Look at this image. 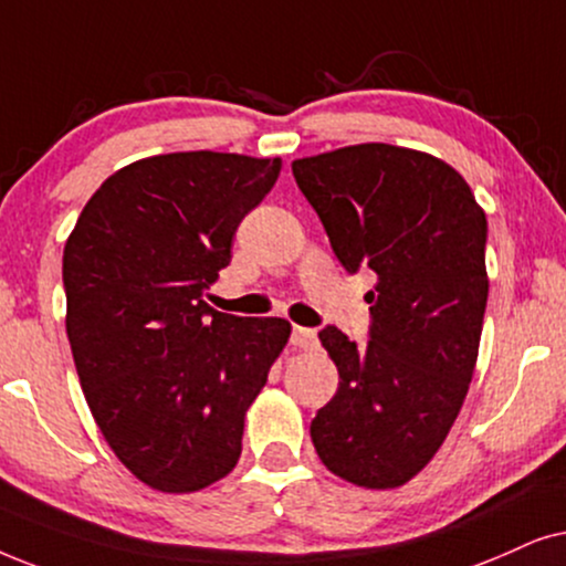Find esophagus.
I'll return each mask as SVG.
<instances>
[{
	"instance_id": "34e87169",
	"label": "esophagus",
	"mask_w": 566,
	"mask_h": 566,
	"mask_svg": "<svg viewBox=\"0 0 566 566\" xmlns=\"http://www.w3.org/2000/svg\"><path fill=\"white\" fill-rule=\"evenodd\" d=\"M290 342L295 344V346H300V349H313V346H318V336H315L313 328L295 326V328H292Z\"/></svg>"
}]
</instances>
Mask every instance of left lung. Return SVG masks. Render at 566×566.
Here are the masks:
<instances>
[{
    "mask_svg": "<svg viewBox=\"0 0 566 566\" xmlns=\"http://www.w3.org/2000/svg\"><path fill=\"white\" fill-rule=\"evenodd\" d=\"M349 274L373 269L367 344L318 334L338 388L311 421L315 453L357 486L394 489L440 450L469 394L484 323L486 214L448 163L354 145L292 163Z\"/></svg>",
    "mask_w": 566,
    "mask_h": 566,
    "instance_id": "left-lung-1",
    "label": "left lung"
}]
</instances>
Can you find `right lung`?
<instances>
[{
    "instance_id": "add662e5",
    "label": "right lung",
    "mask_w": 566,
    "mask_h": 566,
    "mask_svg": "<svg viewBox=\"0 0 566 566\" xmlns=\"http://www.w3.org/2000/svg\"><path fill=\"white\" fill-rule=\"evenodd\" d=\"M279 168V157L209 149L132 163L97 188L64 245L80 386L118 461L157 492H199L235 469L248 406L290 338L284 318L205 300Z\"/></svg>"
}]
</instances>
